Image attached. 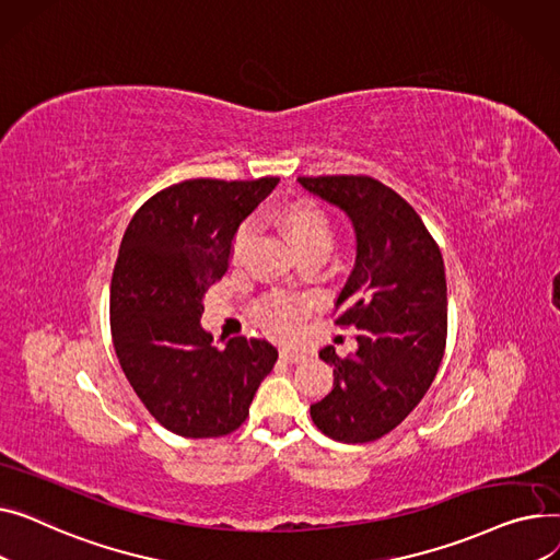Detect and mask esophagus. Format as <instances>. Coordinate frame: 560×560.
Masks as SVG:
<instances>
[{
  "label": "esophagus",
  "instance_id": "esophagus-1",
  "mask_svg": "<svg viewBox=\"0 0 560 560\" xmlns=\"http://www.w3.org/2000/svg\"><path fill=\"white\" fill-rule=\"evenodd\" d=\"M280 357H282L284 361H291V364H293V361H303L307 354H305L303 350H295V348H282V350H280Z\"/></svg>",
  "mask_w": 560,
  "mask_h": 560
}]
</instances>
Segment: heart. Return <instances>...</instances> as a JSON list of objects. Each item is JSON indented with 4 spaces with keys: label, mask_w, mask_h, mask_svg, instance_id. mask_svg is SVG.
I'll return each mask as SVG.
<instances>
[{
    "label": "heart",
    "mask_w": 560,
    "mask_h": 560,
    "mask_svg": "<svg viewBox=\"0 0 560 560\" xmlns=\"http://www.w3.org/2000/svg\"><path fill=\"white\" fill-rule=\"evenodd\" d=\"M276 223L280 233L287 237L289 246L295 255H305L310 250H330L335 242V225L327 212L314 201H293L284 206L276 214ZM250 246V225H240L237 233L230 244V261L242 265ZM312 303L303 295H287V293H271L255 305V318L273 337H293L299 320Z\"/></svg>",
    "instance_id": "obj_1"
}]
</instances>
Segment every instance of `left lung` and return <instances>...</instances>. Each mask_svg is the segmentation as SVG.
Returning a JSON list of instances; mask_svg holds the SVG:
<instances>
[{
	"label": "left lung",
	"mask_w": 560,
	"mask_h": 560,
	"mask_svg": "<svg viewBox=\"0 0 560 560\" xmlns=\"http://www.w3.org/2000/svg\"><path fill=\"white\" fill-rule=\"evenodd\" d=\"M299 183L341 208L357 235L354 269L335 323L357 330V350L318 357L335 386L310 407L318 430L341 443H371L416 409L432 386L447 339L443 255L418 212L371 176H301Z\"/></svg>",
	"instance_id": "8db88e82"
}]
</instances>
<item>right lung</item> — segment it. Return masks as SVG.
<instances>
[{
  "instance_id": "add662e5",
  "label": "right lung",
  "mask_w": 560,
  "mask_h": 560,
  "mask_svg": "<svg viewBox=\"0 0 560 560\" xmlns=\"http://www.w3.org/2000/svg\"><path fill=\"white\" fill-rule=\"evenodd\" d=\"M280 178H191L130 219L110 282V332L119 366L149 413L185 439H217L246 420L278 359L267 339H230L201 327L203 295L228 271L240 223Z\"/></svg>"
}]
</instances>
